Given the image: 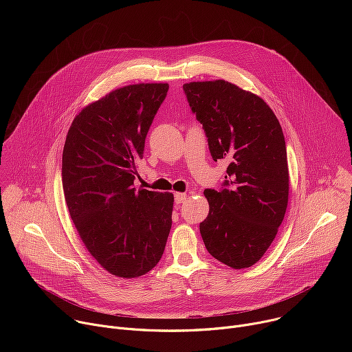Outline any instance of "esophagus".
I'll list each match as a JSON object with an SVG mask.
<instances>
[{
    "label": "esophagus",
    "instance_id": "1",
    "mask_svg": "<svg viewBox=\"0 0 352 352\" xmlns=\"http://www.w3.org/2000/svg\"><path fill=\"white\" fill-rule=\"evenodd\" d=\"M186 199H188V195H186V193H181V192H177V193H175V202H177L178 205L184 204Z\"/></svg>",
    "mask_w": 352,
    "mask_h": 352
}]
</instances>
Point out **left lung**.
I'll return each mask as SVG.
<instances>
[{
  "mask_svg": "<svg viewBox=\"0 0 352 352\" xmlns=\"http://www.w3.org/2000/svg\"><path fill=\"white\" fill-rule=\"evenodd\" d=\"M214 162L230 164L224 189H205L209 214L199 230L209 254L232 269L254 266L283 223L289 175L281 125L259 96L227 80L184 85Z\"/></svg>",
  "mask_w": 352,
  "mask_h": 352,
  "instance_id": "1",
  "label": "left lung"
}]
</instances>
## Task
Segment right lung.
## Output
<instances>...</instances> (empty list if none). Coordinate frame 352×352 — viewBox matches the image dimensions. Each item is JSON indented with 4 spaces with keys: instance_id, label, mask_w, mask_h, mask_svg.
I'll use <instances>...</instances> for the list:
<instances>
[{
    "instance_id": "right-lung-1",
    "label": "right lung",
    "mask_w": 352,
    "mask_h": 352,
    "mask_svg": "<svg viewBox=\"0 0 352 352\" xmlns=\"http://www.w3.org/2000/svg\"><path fill=\"white\" fill-rule=\"evenodd\" d=\"M168 83L116 89L72 121L63 152V188L75 228L104 270L135 278L163 256L174 195L133 188L144 139Z\"/></svg>"
}]
</instances>
